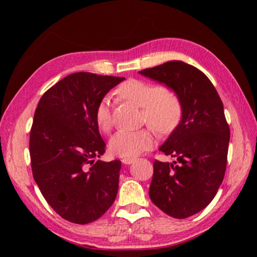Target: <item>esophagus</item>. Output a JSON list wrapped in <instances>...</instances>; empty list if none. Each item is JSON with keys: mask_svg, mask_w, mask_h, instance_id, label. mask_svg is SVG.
Listing matches in <instances>:
<instances>
[{"mask_svg": "<svg viewBox=\"0 0 257 257\" xmlns=\"http://www.w3.org/2000/svg\"><path fill=\"white\" fill-rule=\"evenodd\" d=\"M135 161V158H124L122 159V163L123 164H132Z\"/></svg>", "mask_w": 257, "mask_h": 257, "instance_id": "obj_1", "label": "esophagus"}]
</instances>
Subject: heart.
<instances>
[{
	"label": "heart",
	"mask_w": 257,
	"mask_h": 257,
	"mask_svg": "<svg viewBox=\"0 0 257 257\" xmlns=\"http://www.w3.org/2000/svg\"><path fill=\"white\" fill-rule=\"evenodd\" d=\"M116 93L120 97L143 107V120L161 135L171 134L182 119V103L171 88L142 79H128L122 82ZM95 122L99 130L108 133L112 128L110 101L103 97L94 112ZM155 142L152 129L137 132H119L112 136L108 149L113 155L120 158H135L153 147Z\"/></svg>",
	"instance_id": "b5f03b06"
}]
</instances>
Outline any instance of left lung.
<instances>
[{"mask_svg": "<svg viewBox=\"0 0 257 257\" xmlns=\"http://www.w3.org/2000/svg\"><path fill=\"white\" fill-rule=\"evenodd\" d=\"M139 73L171 87L181 99L180 123L160 147L177 160L154 161L149 194L165 214L186 219L212 202L224 178L230 129L223 104L205 73L182 61Z\"/></svg>", "mask_w": 257, "mask_h": 257, "instance_id": "obj_1", "label": "left lung"}]
</instances>
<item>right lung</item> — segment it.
I'll return each mask as SVG.
<instances>
[{
    "instance_id": "obj_1",
    "label": "right lung",
    "mask_w": 257,
    "mask_h": 257,
    "mask_svg": "<svg viewBox=\"0 0 257 257\" xmlns=\"http://www.w3.org/2000/svg\"><path fill=\"white\" fill-rule=\"evenodd\" d=\"M122 77L71 73L41 97L30 129L33 177L49 205L69 222L97 220L114 202L121 161H95L105 143L95 107Z\"/></svg>"
}]
</instances>
